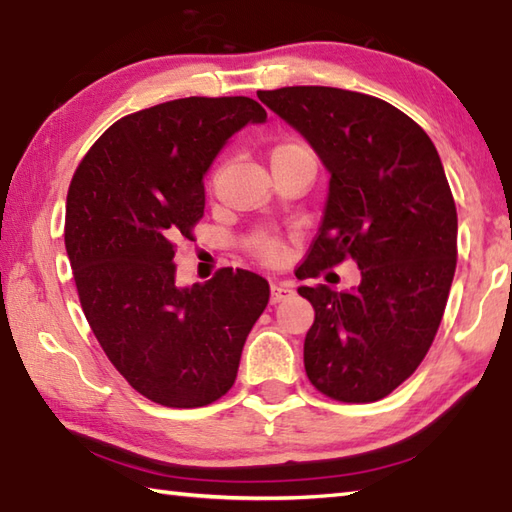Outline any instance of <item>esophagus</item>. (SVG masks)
<instances>
[{"instance_id": "obj_1", "label": "esophagus", "mask_w": 512, "mask_h": 512, "mask_svg": "<svg viewBox=\"0 0 512 512\" xmlns=\"http://www.w3.org/2000/svg\"><path fill=\"white\" fill-rule=\"evenodd\" d=\"M293 286L290 284H286V282H282V284H273L270 286V302L273 304H279V302H284V299H288V297H293Z\"/></svg>"}]
</instances>
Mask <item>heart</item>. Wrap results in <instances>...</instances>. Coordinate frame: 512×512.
<instances>
[{
    "label": "heart",
    "instance_id": "1",
    "mask_svg": "<svg viewBox=\"0 0 512 512\" xmlns=\"http://www.w3.org/2000/svg\"><path fill=\"white\" fill-rule=\"evenodd\" d=\"M293 153H310V150L302 142H286V144L275 148L273 157L275 155H293ZM257 250H259V255L268 259V262H275V259H279V255H282V246H279L275 239H264V242H259Z\"/></svg>",
    "mask_w": 512,
    "mask_h": 512
}]
</instances>
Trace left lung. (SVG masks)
<instances>
[{"instance_id": "obj_1", "label": "left lung", "mask_w": 512, "mask_h": 512, "mask_svg": "<svg viewBox=\"0 0 512 512\" xmlns=\"http://www.w3.org/2000/svg\"><path fill=\"white\" fill-rule=\"evenodd\" d=\"M330 175L302 277L353 259L362 279L337 293L299 286L315 308L304 366L339 402H377L422 364L457 264V210L435 144L384 99L328 86L259 90Z\"/></svg>"}]
</instances>
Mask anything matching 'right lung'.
<instances>
[{
	"instance_id": "obj_1",
	"label": "right lung",
	"mask_w": 512,
	"mask_h": 512,
	"mask_svg": "<svg viewBox=\"0 0 512 512\" xmlns=\"http://www.w3.org/2000/svg\"><path fill=\"white\" fill-rule=\"evenodd\" d=\"M266 110L250 97H184L126 115L75 170L66 253L84 315L119 375L168 408L213 404L235 384L264 277L222 268L177 282L175 239L204 215V177L228 139Z\"/></svg>"
}]
</instances>
